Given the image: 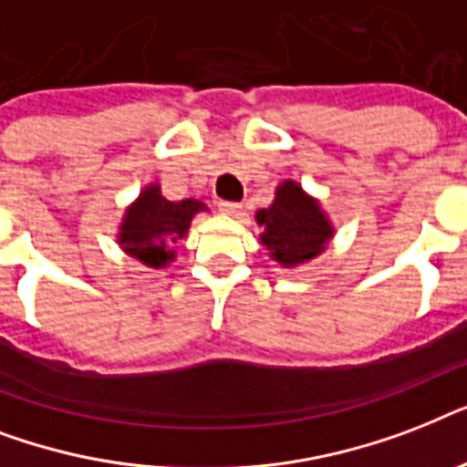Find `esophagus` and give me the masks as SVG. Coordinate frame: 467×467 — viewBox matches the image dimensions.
I'll list each match as a JSON object with an SVG mask.
<instances>
[{"label": "esophagus", "mask_w": 467, "mask_h": 467, "mask_svg": "<svg viewBox=\"0 0 467 467\" xmlns=\"http://www.w3.org/2000/svg\"><path fill=\"white\" fill-rule=\"evenodd\" d=\"M220 213H225L230 218H242L244 215V205L242 203H233V201H220Z\"/></svg>", "instance_id": "1"}]
</instances>
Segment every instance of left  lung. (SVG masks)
<instances>
[{"label":"left lung","mask_w":467,"mask_h":467,"mask_svg":"<svg viewBox=\"0 0 467 467\" xmlns=\"http://www.w3.org/2000/svg\"><path fill=\"white\" fill-rule=\"evenodd\" d=\"M254 220L262 227L259 240L281 269H298L317 259L337 234L319 198L296 179L278 183L271 205L256 211Z\"/></svg>","instance_id":"8db88e82"}]
</instances>
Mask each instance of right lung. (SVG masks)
<instances>
[{
	"label": "right lung",
	"mask_w": 467,
	"mask_h": 467,
	"mask_svg": "<svg viewBox=\"0 0 467 467\" xmlns=\"http://www.w3.org/2000/svg\"><path fill=\"white\" fill-rule=\"evenodd\" d=\"M198 213H208V205L196 198L167 201L157 182L148 183L119 223L116 242L128 256H133L148 269H167L176 262L174 244L189 234L191 220Z\"/></svg>",
	"instance_id": "obj_1"
}]
</instances>
